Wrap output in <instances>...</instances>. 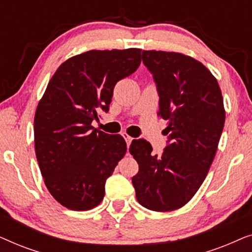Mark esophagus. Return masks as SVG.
<instances>
[{
    "instance_id": "obj_1",
    "label": "esophagus",
    "mask_w": 252,
    "mask_h": 252,
    "mask_svg": "<svg viewBox=\"0 0 252 252\" xmlns=\"http://www.w3.org/2000/svg\"><path fill=\"white\" fill-rule=\"evenodd\" d=\"M122 135H123V137H124V139H125V140H126V142H127V146H129V144H130V142H132L133 137H132V136H129V135H128V134H127L126 132H123V133H122Z\"/></svg>"
}]
</instances>
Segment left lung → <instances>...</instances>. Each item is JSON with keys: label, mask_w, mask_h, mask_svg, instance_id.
I'll use <instances>...</instances> for the list:
<instances>
[{"label": "left lung", "mask_w": 252, "mask_h": 252, "mask_svg": "<svg viewBox=\"0 0 252 252\" xmlns=\"http://www.w3.org/2000/svg\"><path fill=\"white\" fill-rule=\"evenodd\" d=\"M142 61L157 84L168 144L161 156H153L149 142L133 141L129 151L139 172L132 184L144 208L173 211L190 201L208 175L225 124L223 99L215 75L195 58L143 50Z\"/></svg>", "instance_id": "obj_1"}]
</instances>
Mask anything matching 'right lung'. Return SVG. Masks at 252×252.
Listing matches in <instances>:
<instances>
[{
	"mask_svg": "<svg viewBox=\"0 0 252 252\" xmlns=\"http://www.w3.org/2000/svg\"><path fill=\"white\" fill-rule=\"evenodd\" d=\"M140 63L137 48L89 50L65 61L49 80L34 116V143L46 187L65 208L87 211L104 197L127 146L92 123L98 108L109 110L117 82Z\"/></svg>",
	"mask_w": 252,
	"mask_h": 252,
	"instance_id": "add662e5",
	"label": "right lung"
}]
</instances>
